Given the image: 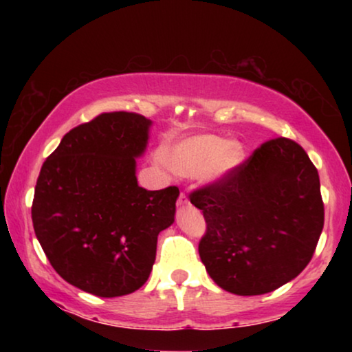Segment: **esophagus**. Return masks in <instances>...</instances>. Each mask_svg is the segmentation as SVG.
<instances>
[{
	"label": "esophagus",
	"instance_id": "1",
	"mask_svg": "<svg viewBox=\"0 0 352 352\" xmlns=\"http://www.w3.org/2000/svg\"><path fill=\"white\" fill-rule=\"evenodd\" d=\"M190 201H189V199H187V195L186 194H179V197H177V205L179 206H186V205H189Z\"/></svg>",
	"mask_w": 352,
	"mask_h": 352
}]
</instances>
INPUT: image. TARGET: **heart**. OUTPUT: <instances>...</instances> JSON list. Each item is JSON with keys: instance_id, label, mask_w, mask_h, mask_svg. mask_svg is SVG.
I'll return each instance as SVG.
<instances>
[{"instance_id": "obj_1", "label": "heart", "mask_w": 352, "mask_h": 352, "mask_svg": "<svg viewBox=\"0 0 352 352\" xmlns=\"http://www.w3.org/2000/svg\"><path fill=\"white\" fill-rule=\"evenodd\" d=\"M157 160L179 176L200 175L205 181H216L243 162V147L214 134H199L173 144L166 153L160 151Z\"/></svg>"}]
</instances>
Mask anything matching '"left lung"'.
Wrapping results in <instances>:
<instances>
[{
    "label": "left lung",
    "mask_w": 352,
    "mask_h": 352,
    "mask_svg": "<svg viewBox=\"0 0 352 352\" xmlns=\"http://www.w3.org/2000/svg\"><path fill=\"white\" fill-rule=\"evenodd\" d=\"M189 199L206 223L201 263L234 295H264L293 280L324 229L319 173L305 148L287 138L261 144Z\"/></svg>",
    "instance_id": "1"
}]
</instances>
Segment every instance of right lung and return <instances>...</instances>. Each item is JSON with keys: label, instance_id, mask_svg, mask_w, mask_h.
Instances as JSON below:
<instances>
[{"label": "right lung", "instance_id": "right-lung-1", "mask_svg": "<svg viewBox=\"0 0 352 352\" xmlns=\"http://www.w3.org/2000/svg\"><path fill=\"white\" fill-rule=\"evenodd\" d=\"M151 124L131 112L100 113L70 129L38 176L32 205L38 242L54 271L91 295L141 288L158 234L175 223L179 189L138 186L136 158Z\"/></svg>", "mask_w": 352, "mask_h": 352}]
</instances>
